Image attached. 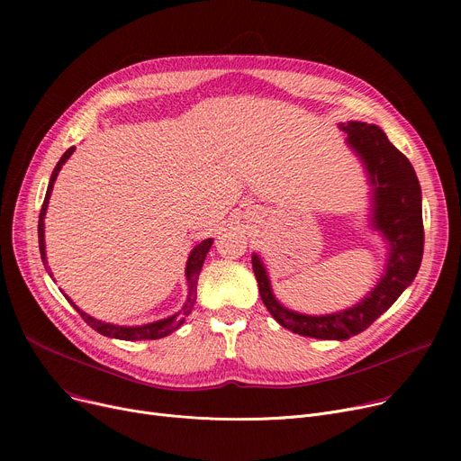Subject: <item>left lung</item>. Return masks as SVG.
<instances>
[{
    "mask_svg": "<svg viewBox=\"0 0 461 461\" xmlns=\"http://www.w3.org/2000/svg\"><path fill=\"white\" fill-rule=\"evenodd\" d=\"M340 129L348 134V143L365 160L374 185V226L391 243V258L384 276L368 297L349 310L330 316H304L284 308L275 299L263 263L256 254L252 256L259 295L271 316L282 327L320 340H348L366 330L413 282L424 252L420 185L413 166L379 127L348 121L340 123Z\"/></svg>",
    "mask_w": 461,
    "mask_h": 461,
    "instance_id": "8db88e82",
    "label": "left lung"
}]
</instances>
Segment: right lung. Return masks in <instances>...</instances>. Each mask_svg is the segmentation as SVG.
I'll return each mask as SVG.
<instances>
[{
  "label": "right lung",
  "mask_w": 461,
  "mask_h": 461,
  "mask_svg": "<svg viewBox=\"0 0 461 461\" xmlns=\"http://www.w3.org/2000/svg\"><path fill=\"white\" fill-rule=\"evenodd\" d=\"M72 151H75V148H70L63 153V157L59 158V162L56 164L54 172H52V177H50V183H48V188H46V196H44V202H42V207H41V214H39V250H41V258H42V263L46 265V254H44V214H46V207H48V200H50V194H52V188H54V181L59 174L61 166L67 162V158L72 155ZM212 245V239H205L202 240V243L194 249L188 256V261H186V282H188V299L185 303V306L181 308V312H177L176 316H169L166 320H160V321H155V323H149V325H141V327H117V325H110V323H103V321H96L93 320L91 316H87V313H84L75 303H72L67 295V301L77 308V312L82 316V320L91 327L95 329L96 332H101L104 336H110V338H119V340H157V338H164L167 334H172L174 330H177L185 318L188 316V313L192 312L194 308V303H196V287H198V276H200V271H202V265H203V259L209 252ZM48 269V267H46Z\"/></svg>",
  "instance_id": "obj_1"
}]
</instances>
